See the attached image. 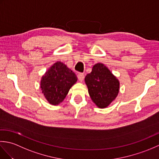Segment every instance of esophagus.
I'll use <instances>...</instances> for the list:
<instances>
[{"label": "esophagus", "instance_id": "1", "mask_svg": "<svg viewBox=\"0 0 159 159\" xmlns=\"http://www.w3.org/2000/svg\"><path fill=\"white\" fill-rule=\"evenodd\" d=\"M77 76H78V79L79 80V81L82 82L84 79V74L83 73H79L78 74Z\"/></svg>", "mask_w": 159, "mask_h": 159}]
</instances>
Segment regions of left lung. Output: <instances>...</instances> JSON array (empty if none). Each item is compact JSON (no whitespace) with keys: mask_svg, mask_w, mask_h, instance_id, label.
<instances>
[{"mask_svg":"<svg viewBox=\"0 0 159 159\" xmlns=\"http://www.w3.org/2000/svg\"><path fill=\"white\" fill-rule=\"evenodd\" d=\"M85 81L91 98L101 109L109 106L119 93V80L103 63L95 64Z\"/></svg>","mask_w":159,"mask_h":159,"instance_id":"1","label":"left lung"}]
</instances>
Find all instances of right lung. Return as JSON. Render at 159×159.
Segmentation results:
<instances>
[{
  "label": "right lung",
  "mask_w": 159,
  "mask_h": 159,
  "mask_svg": "<svg viewBox=\"0 0 159 159\" xmlns=\"http://www.w3.org/2000/svg\"><path fill=\"white\" fill-rule=\"evenodd\" d=\"M76 81V74L65 64L57 61L42 77L40 87L48 102L52 105H58Z\"/></svg>",
  "instance_id": "right-lung-1"
}]
</instances>
